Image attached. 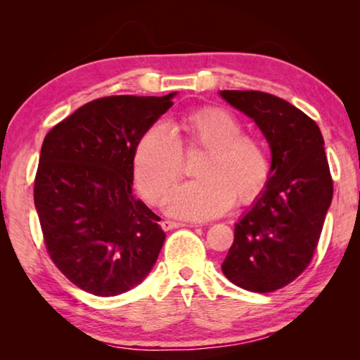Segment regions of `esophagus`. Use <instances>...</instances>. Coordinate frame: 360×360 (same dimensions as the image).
Listing matches in <instances>:
<instances>
[{
	"label": "esophagus",
	"mask_w": 360,
	"mask_h": 360,
	"mask_svg": "<svg viewBox=\"0 0 360 360\" xmlns=\"http://www.w3.org/2000/svg\"><path fill=\"white\" fill-rule=\"evenodd\" d=\"M186 224H181V222H174V221H168V219H165V221H162V229L163 230H173V229H179V227H184Z\"/></svg>",
	"instance_id": "34e87169"
}]
</instances>
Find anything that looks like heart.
<instances>
[{"label":"heart","instance_id":"b5f03b06","mask_svg":"<svg viewBox=\"0 0 360 360\" xmlns=\"http://www.w3.org/2000/svg\"><path fill=\"white\" fill-rule=\"evenodd\" d=\"M182 144L167 122H155L139 138L133 157V173L143 197L152 205L165 198L184 169L186 150L205 149L197 168L198 179L174 188L167 211L188 221L221 216L235 202L254 198L271 173L270 152L259 138L243 135L236 115L222 108H205L181 122Z\"/></svg>","mask_w":360,"mask_h":360}]
</instances>
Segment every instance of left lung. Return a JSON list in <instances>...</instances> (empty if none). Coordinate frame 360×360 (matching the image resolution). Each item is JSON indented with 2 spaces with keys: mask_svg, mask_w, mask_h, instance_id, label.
I'll return each mask as SVG.
<instances>
[{
  "mask_svg": "<svg viewBox=\"0 0 360 360\" xmlns=\"http://www.w3.org/2000/svg\"><path fill=\"white\" fill-rule=\"evenodd\" d=\"M221 95L257 124L271 149L266 188L235 225L222 271L238 288L266 294L300 276L318 246L333 195L324 139L313 119L275 95Z\"/></svg>",
  "mask_w": 360,
  "mask_h": 360,
  "instance_id": "8db88e82",
  "label": "left lung"
}]
</instances>
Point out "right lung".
<instances>
[{"label":"right lung","instance_id":"add662e5","mask_svg":"<svg viewBox=\"0 0 360 360\" xmlns=\"http://www.w3.org/2000/svg\"><path fill=\"white\" fill-rule=\"evenodd\" d=\"M173 96L94 100L42 143L34 206L44 245L58 270L89 294L112 297L135 288L165 241L160 217L133 197V157Z\"/></svg>","mask_w":360,"mask_h":360}]
</instances>
